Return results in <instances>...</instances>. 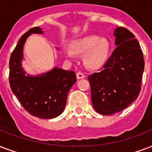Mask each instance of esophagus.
Returning <instances> with one entry per match:
<instances>
[{
  "label": "esophagus",
  "mask_w": 152,
  "mask_h": 152,
  "mask_svg": "<svg viewBox=\"0 0 152 152\" xmlns=\"http://www.w3.org/2000/svg\"><path fill=\"white\" fill-rule=\"evenodd\" d=\"M85 77V76H84V74H83L81 72H78L77 73H76V78L78 79V80H80V79H83Z\"/></svg>",
  "instance_id": "esophagus-1"
}]
</instances>
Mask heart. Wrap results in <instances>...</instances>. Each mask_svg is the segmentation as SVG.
Returning a JSON list of instances; mask_svg holds the SVG:
<instances>
[{
    "label": "heart",
    "mask_w": 152,
    "mask_h": 152,
    "mask_svg": "<svg viewBox=\"0 0 152 152\" xmlns=\"http://www.w3.org/2000/svg\"><path fill=\"white\" fill-rule=\"evenodd\" d=\"M72 48H64L67 57L73 59L76 53H84V61L89 68L96 69L106 62L109 53V42L105 38H99L96 35H87L74 40L71 44Z\"/></svg>",
    "instance_id": "b5f03b06"
}]
</instances>
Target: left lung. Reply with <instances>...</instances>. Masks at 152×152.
<instances>
[{
	"label": "left lung",
	"mask_w": 152,
	"mask_h": 152,
	"mask_svg": "<svg viewBox=\"0 0 152 152\" xmlns=\"http://www.w3.org/2000/svg\"><path fill=\"white\" fill-rule=\"evenodd\" d=\"M117 46L102 70L88 76L92 106L101 115L115 114L137 99L144 60L140 45L127 28L115 31Z\"/></svg>",
	"instance_id": "left-lung-1"
}]
</instances>
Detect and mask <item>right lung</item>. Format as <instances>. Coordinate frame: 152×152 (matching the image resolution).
Returning a JSON list of instances; mask_svg holds the SVG:
<instances>
[{
	"mask_svg": "<svg viewBox=\"0 0 152 152\" xmlns=\"http://www.w3.org/2000/svg\"><path fill=\"white\" fill-rule=\"evenodd\" d=\"M31 33H43L39 27L30 28L22 36L9 60V84L22 107L40 119H53L63 112L68 93L76 82L75 72L55 68L39 76H25L20 61L23 47Z\"/></svg>",
	"mask_w": 152,
	"mask_h": 152,
	"instance_id": "1",
	"label": "right lung"
}]
</instances>
